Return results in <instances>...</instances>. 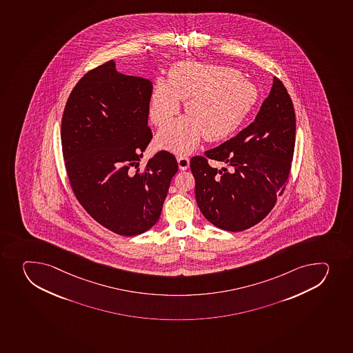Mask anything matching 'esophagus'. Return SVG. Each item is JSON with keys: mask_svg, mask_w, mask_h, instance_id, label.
<instances>
[{"mask_svg": "<svg viewBox=\"0 0 353 353\" xmlns=\"http://www.w3.org/2000/svg\"><path fill=\"white\" fill-rule=\"evenodd\" d=\"M177 162H179V167L181 170H186L190 165L189 157L185 155H181L177 157Z\"/></svg>", "mask_w": 353, "mask_h": 353, "instance_id": "34e87169", "label": "esophagus"}]
</instances>
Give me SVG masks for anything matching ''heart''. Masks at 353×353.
<instances>
[{
  "mask_svg": "<svg viewBox=\"0 0 353 353\" xmlns=\"http://www.w3.org/2000/svg\"><path fill=\"white\" fill-rule=\"evenodd\" d=\"M185 102L186 116L161 130L157 146L174 153H189L205 136L225 139L241 125L258 103L259 91L232 68L181 62L159 81L150 95L148 116L157 128L167 125Z\"/></svg>",
  "mask_w": 353,
  "mask_h": 353,
  "instance_id": "1",
  "label": "heart"
}]
</instances>
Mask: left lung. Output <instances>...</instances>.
<instances>
[{
	"label": "left lung",
	"instance_id": "1",
	"mask_svg": "<svg viewBox=\"0 0 353 353\" xmlns=\"http://www.w3.org/2000/svg\"><path fill=\"white\" fill-rule=\"evenodd\" d=\"M296 114L285 86L274 77L254 122L220 146L193 157L196 199L203 216L222 230H246L263 220L289 181ZM228 164L213 168L209 159Z\"/></svg>",
	"mask_w": 353,
	"mask_h": 353
}]
</instances>
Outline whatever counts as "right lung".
<instances>
[{
	"instance_id": "right-lung-1",
	"label": "right lung",
	"mask_w": 353,
	"mask_h": 353,
	"mask_svg": "<svg viewBox=\"0 0 353 353\" xmlns=\"http://www.w3.org/2000/svg\"><path fill=\"white\" fill-rule=\"evenodd\" d=\"M152 81L119 74L109 61L78 81L62 117V150L74 196L98 223L122 236L157 223L179 170L167 150L138 168L152 139Z\"/></svg>"
}]
</instances>
